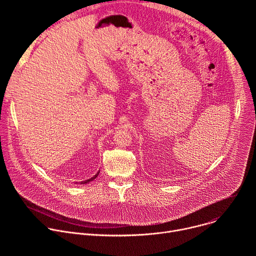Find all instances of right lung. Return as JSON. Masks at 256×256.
<instances>
[{
	"label": "right lung",
	"instance_id": "1",
	"mask_svg": "<svg viewBox=\"0 0 256 256\" xmlns=\"http://www.w3.org/2000/svg\"><path fill=\"white\" fill-rule=\"evenodd\" d=\"M99 172H100V171H98V172H97V173H96V174H95V175H94V176H93V177H91V178H89V179H87V180H84V181H81V182H80V184H89V182H91V181H93V180H94V179H95V178H96V177H97V176H98V175H99ZM76 184H77V182H76Z\"/></svg>",
	"mask_w": 256,
	"mask_h": 256
}]
</instances>
